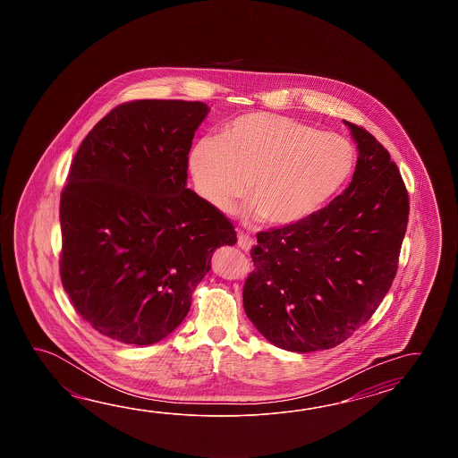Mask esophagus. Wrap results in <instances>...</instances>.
<instances>
[{
    "label": "esophagus",
    "instance_id": "1",
    "mask_svg": "<svg viewBox=\"0 0 458 458\" xmlns=\"http://www.w3.org/2000/svg\"><path fill=\"white\" fill-rule=\"evenodd\" d=\"M237 245L245 250V252H249L250 249H252L253 239L250 235H247V233H239V237H237Z\"/></svg>",
    "mask_w": 458,
    "mask_h": 458
}]
</instances>
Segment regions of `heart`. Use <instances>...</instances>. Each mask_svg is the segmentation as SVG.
I'll list each match as a JSON object with an SVG mask.
<instances>
[{"instance_id":"1","label":"heart","mask_w":458,"mask_h":458,"mask_svg":"<svg viewBox=\"0 0 458 458\" xmlns=\"http://www.w3.org/2000/svg\"><path fill=\"white\" fill-rule=\"evenodd\" d=\"M355 162L345 137L270 113L235 117L219 139L198 140L188 157L196 191L208 205L229 213L249 186L253 217L275 225L321 209L347 183Z\"/></svg>"}]
</instances>
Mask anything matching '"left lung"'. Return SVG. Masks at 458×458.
I'll list each match as a JSON object with an SVG mask.
<instances>
[{
	"label": "left lung",
	"instance_id": "left-lung-1",
	"mask_svg": "<svg viewBox=\"0 0 458 458\" xmlns=\"http://www.w3.org/2000/svg\"><path fill=\"white\" fill-rule=\"evenodd\" d=\"M359 158L351 185L294 225L257 233L243 310L273 345L332 349L369 321L398 272L408 190L388 150L344 121Z\"/></svg>",
	"mask_w": 458,
	"mask_h": 458
}]
</instances>
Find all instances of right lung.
Listing matches in <instances>:
<instances>
[{
  "mask_svg": "<svg viewBox=\"0 0 458 458\" xmlns=\"http://www.w3.org/2000/svg\"><path fill=\"white\" fill-rule=\"evenodd\" d=\"M209 107L139 99L83 139L60 195V278L75 311L123 344L162 341L185 319L217 247L237 233L186 188L188 154Z\"/></svg>",
  "mask_w": 458,
  "mask_h": 458,
  "instance_id": "add662e5",
  "label": "right lung"
}]
</instances>
